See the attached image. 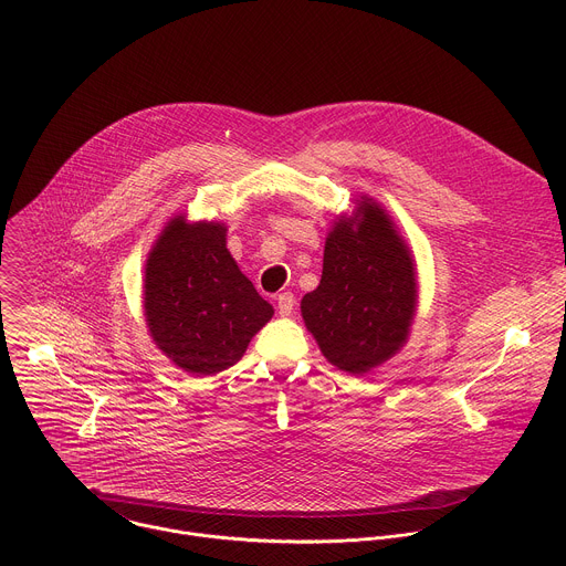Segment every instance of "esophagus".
Wrapping results in <instances>:
<instances>
[{"label":"esophagus","instance_id":"obj_1","mask_svg":"<svg viewBox=\"0 0 566 566\" xmlns=\"http://www.w3.org/2000/svg\"><path fill=\"white\" fill-rule=\"evenodd\" d=\"M293 306H295V297H293V293L284 291V293H280V295H277V313H280L282 317H289V315L293 313Z\"/></svg>","mask_w":566,"mask_h":566}]
</instances>
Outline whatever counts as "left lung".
Masks as SVG:
<instances>
[{
    "label": "left lung",
    "mask_w": 566,
    "mask_h": 566,
    "mask_svg": "<svg viewBox=\"0 0 566 566\" xmlns=\"http://www.w3.org/2000/svg\"><path fill=\"white\" fill-rule=\"evenodd\" d=\"M354 203L329 228L319 284L300 308L322 356L363 376L408 343L419 284L410 247L387 210L367 195Z\"/></svg>",
    "instance_id": "8db88e82"
}]
</instances>
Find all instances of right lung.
<instances>
[{"mask_svg":"<svg viewBox=\"0 0 566 566\" xmlns=\"http://www.w3.org/2000/svg\"><path fill=\"white\" fill-rule=\"evenodd\" d=\"M228 226L175 214L145 262L143 315L154 345L179 369L212 376L232 367L273 306L226 249Z\"/></svg>","mask_w":566,"mask_h":566,"instance_id":"obj_1","label":"right lung"}]
</instances>
